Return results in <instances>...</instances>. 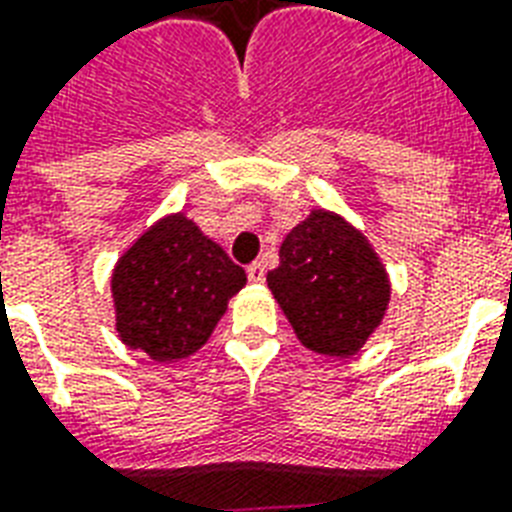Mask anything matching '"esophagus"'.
<instances>
[{
  "instance_id": "esophagus-1",
  "label": "esophagus",
  "mask_w": 512,
  "mask_h": 512,
  "mask_svg": "<svg viewBox=\"0 0 512 512\" xmlns=\"http://www.w3.org/2000/svg\"><path fill=\"white\" fill-rule=\"evenodd\" d=\"M247 279L252 284H263L265 282V265L263 263H252L247 268Z\"/></svg>"
}]
</instances>
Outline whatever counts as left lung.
<instances>
[{
  "label": "left lung",
  "mask_w": 512,
  "mask_h": 512,
  "mask_svg": "<svg viewBox=\"0 0 512 512\" xmlns=\"http://www.w3.org/2000/svg\"><path fill=\"white\" fill-rule=\"evenodd\" d=\"M268 290L306 349L351 357L384 322L392 282L368 236L330 209L287 233Z\"/></svg>",
  "instance_id": "8db88e82"
}]
</instances>
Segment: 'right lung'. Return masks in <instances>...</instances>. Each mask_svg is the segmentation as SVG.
I'll return each mask as SVG.
<instances>
[{
    "instance_id": "add662e5",
    "label": "right lung",
    "mask_w": 512,
    "mask_h": 512,
    "mask_svg": "<svg viewBox=\"0 0 512 512\" xmlns=\"http://www.w3.org/2000/svg\"><path fill=\"white\" fill-rule=\"evenodd\" d=\"M109 284L120 341L155 362H177L209 341L247 273L177 212L150 225L117 257Z\"/></svg>"
}]
</instances>
